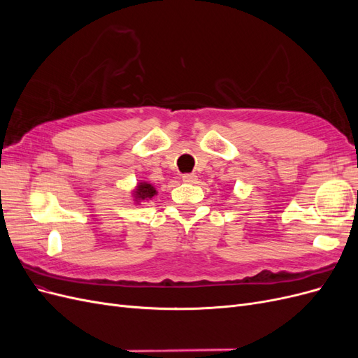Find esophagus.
Returning <instances> with one entry per match:
<instances>
[{"label":"esophagus","instance_id":"1","mask_svg":"<svg viewBox=\"0 0 358 358\" xmlns=\"http://www.w3.org/2000/svg\"><path fill=\"white\" fill-rule=\"evenodd\" d=\"M182 180L185 182V183H196L197 182V176L196 175H189V173H188V175H183L182 176Z\"/></svg>","mask_w":358,"mask_h":358}]
</instances>
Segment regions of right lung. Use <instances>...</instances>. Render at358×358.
I'll return each mask as SVG.
<instances>
[{
    "label": "right lung",
    "instance_id": "add662e5",
    "mask_svg": "<svg viewBox=\"0 0 358 358\" xmlns=\"http://www.w3.org/2000/svg\"><path fill=\"white\" fill-rule=\"evenodd\" d=\"M157 194H158V191H157V188L152 185V183L142 180V182L137 183L136 188H134L133 192H131V196H133V201H134L136 204H138L140 201L152 200V197L157 196Z\"/></svg>",
    "mask_w": 358,
    "mask_h": 358
}]
</instances>
